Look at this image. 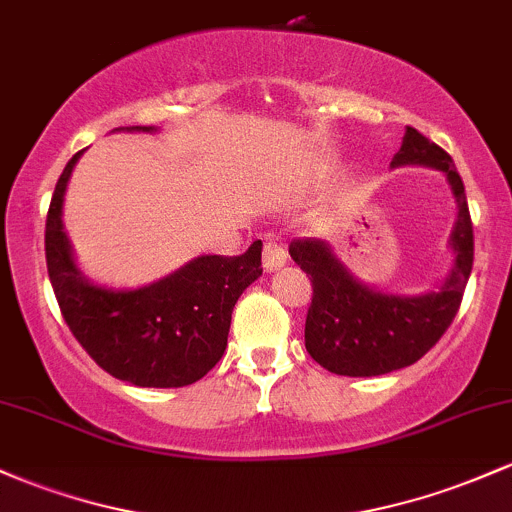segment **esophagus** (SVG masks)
<instances>
[{"instance_id": "obj_1", "label": "esophagus", "mask_w": 512, "mask_h": 512, "mask_svg": "<svg viewBox=\"0 0 512 512\" xmlns=\"http://www.w3.org/2000/svg\"><path fill=\"white\" fill-rule=\"evenodd\" d=\"M262 265H265L267 272H277L279 267L286 265V250L282 243H277V240H269L265 243V252H262Z\"/></svg>"}]
</instances>
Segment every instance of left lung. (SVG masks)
Returning a JSON list of instances; mask_svg holds the SVG:
<instances>
[{
	"label": "left lung",
	"instance_id": "1",
	"mask_svg": "<svg viewBox=\"0 0 512 512\" xmlns=\"http://www.w3.org/2000/svg\"><path fill=\"white\" fill-rule=\"evenodd\" d=\"M406 165L445 172L457 201V221L449 233L454 262L440 289L418 296L386 294L359 282L325 240L301 238L289 245L291 260L313 284L306 350L333 374L379 376L411 367L445 335L462 303L474 265V230L462 177L452 157L411 126L391 160V167Z\"/></svg>",
	"mask_w": 512,
	"mask_h": 512
}]
</instances>
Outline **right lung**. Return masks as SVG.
I'll use <instances>...</instances> for the list:
<instances>
[{"label":"right lung","mask_w":512,"mask_h":512,"mask_svg":"<svg viewBox=\"0 0 512 512\" xmlns=\"http://www.w3.org/2000/svg\"><path fill=\"white\" fill-rule=\"evenodd\" d=\"M114 131L155 133V126ZM84 150L67 162L46 221V262L65 323L104 372L148 389H179L209 374L228 345L230 313L262 274V240L243 255H201L138 289L89 282L63 226L67 182Z\"/></svg>","instance_id":"right-lung-1"}]
</instances>
